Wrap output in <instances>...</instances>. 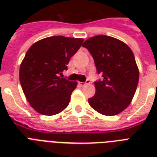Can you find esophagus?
Listing matches in <instances>:
<instances>
[{
    "instance_id": "1",
    "label": "esophagus",
    "mask_w": 157,
    "mask_h": 157,
    "mask_svg": "<svg viewBox=\"0 0 157 157\" xmlns=\"http://www.w3.org/2000/svg\"><path fill=\"white\" fill-rule=\"evenodd\" d=\"M90 83V81H89V80H87L86 82H80V85H81V86H86V85H89Z\"/></svg>"
}]
</instances>
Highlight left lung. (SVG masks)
<instances>
[{"instance_id": "1", "label": "left lung", "mask_w": 157, "mask_h": 157, "mask_svg": "<svg viewBox=\"0 0 157 157\" xmlns=\"http://www.w3.org/2000/svg\"><path fill=\"white\" fill-rule=\"evenodd\" d=\"M93 56L103 79L94 82L96 92L88 102L104 116H115L131 103L139 71L131 49L121 40L105 35L89 38L82 45Z\"/></svg>"}]
</instances>
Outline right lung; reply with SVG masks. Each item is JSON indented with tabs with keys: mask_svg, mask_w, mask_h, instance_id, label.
Here are the masks:
<instances>
[{
	"mask_svg": "<svg viewBox=\"0 0 157 157\" xmlns=\"http://www.w3.org/2000/svg\"><path fill=\"white\" fill-rule=\"evenodd\" d=\"M84 41L82 38L55 36L34 43L25 54L19 69V80L27 100L45 116L63 111L77 82L61 78L70 59Z\"/></svg>",
	"mask_w": 157,
	"mask_h": 157,
	"instance_id": "right-lung-1",
	"label": "right lung"
}]
</instances>
